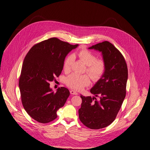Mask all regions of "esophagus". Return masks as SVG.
<instances>
[{
	"label": "esophagus",
	"instance_id": "esophagus-1",
	"mask_svg": "<svg viewBox=\"0 0 150 150\" xmlns=\"http://www.w3.org/2000/svg\"><path fill=\"white\" fill-rule=\"evenodd\" d=\"M70 93L72 95H78V94L76 91H75L74 90H70Z\"/></svg>",
	"mask_w": 150,
	"mask_h": 150
}]
</instances>
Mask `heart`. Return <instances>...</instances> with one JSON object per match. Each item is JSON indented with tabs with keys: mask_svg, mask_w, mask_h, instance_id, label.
Masks as SVG:
<instances>
[{
	"mask_svg": "<svg viewBox=\"0 0 150 150\" xmlns=\"http://www.w3.org/2000/svg\"><path fill=\"white\" fill-rule=\"evenodd\" d=\"M79 59L87 66L86 72L94 81L100 80L105 71V63L102 59H97L96 56L89 50H83L78 53ZM74 61V56L69 54L64 62V70L66 72L71 71ZM66 84L69 87L75 90L80 91L88 86L90 79L87 75H79L72 74L68 76Z\"/></svg>",
	"mask_w": 150,
	"mask_h": 150,
	"instance_id": "1",
	"label": "heart"
}]
</instances>
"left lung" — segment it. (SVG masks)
<instances>
[{"label": "left lung", "instance_id": "left-lung-1", "mask_svg": "<svg viewBox=\"0 0 150 150\" xmlns=\"http://www.w3.org/2000/svg\"><path fill=\"white\" fill-rule=\"evenodd\" d=\"M88 49L102 53L106 68L103 76L90 90L91 94L100 99L81 95L82 102L79 117L86 127L98 129L112 124L121 107L126 94L128 68L122 54L108 41Z\"/></svg>", "mask_w": 150, "mask_h": 150}]
</instances>
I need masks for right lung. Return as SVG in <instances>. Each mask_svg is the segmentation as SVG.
I'll return each instance as SVG.
<instances>
[{
    "label": "right lung",
    "mask_w": 150,
    "mask_h": 150,
    "mask_svg": "<svg viewBox=\"0 0 150 150\" xmlns=\"http://www.w3.org/2000/svg\"><path fill=\"white\" fill-rule=\"evenodd\" d=\"M78 44L71 45L57 38L39 42L30 50L23 62L19 87L23 108L34 120L48 123L57 117L69 91L64 87L54 93L50 82L60 75L65 58Z\"/></svg>",
    "instance_id": "1"
}]
</instances>
